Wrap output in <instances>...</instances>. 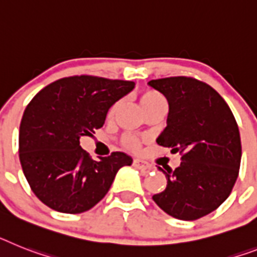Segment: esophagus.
Masks as SVG:
<instances>
[{
    "mask_svg": "<svg viewBox=\"0 0 257 257\" xmlns=\"http://www.w3.org/2000/svg\"><path fill=\"white\" fill-rule=\"evenodd\" d=\"M133 163H135L136 167H139L140 170H150V166H149L146 162L141 161V159H135Z\"/></svg>",
    "mask_w": 257,
    "mask_h": 257,
    "instance_id": "esophagus-1",
    "label": "esophagus"
}]
</instances>
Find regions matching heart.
Here are the masks:
<instances>
[{
  "label": "heart",
  "mask_w": 257,
  "mask_h": 257,
  "mask_svg": "<svg viewBox=\"0 0 257 257\" xmlns=\"http://www.w3.org/2000/svg\"><path fill=\"white\" fill-rule=\"evenodd\" d=\"M140 102H141L142 108L145 109L146 112H149L150 109L155 108V107H158L161 104H166V100L165 98L159 94L158 91H155V90H152V88H148V90H144L141 92V95H140ZM118 107V103H116L113 107L111 108L109 113H115V111L117 109ZM124 145L126 146L128 149H132V150H136V149L139 148V141L135 139V137H125L124 139Z\"/></svg>",
  "instance_id": "1"
}]
</instances>
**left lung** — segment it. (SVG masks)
Returning a JSON list of instances; mask_svg holds the SVG:
<instances>
[{"label": "left lung", "mask_w": 257, "mask_h": 257, "mask_svg": "<svg viewBox=\"0 0 257 257\" xmlns=\"http://www.w3.org/2000/svg\"><path fill=\"white\" fill-rule=\"evenodd\" d=\"M148 85L169 102L167 126L157 142L182 154L175 170L158 167L167 187L153 200L174 218L195 221L215 210L231 193L242 158L238 124L223 98L204 82L170 77Z\"/></svg>", "instance_id": "obj_1"}]
</instances>
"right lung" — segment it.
I'll return each instance as SVG.
<instances>
[{"label":"right lung","mask_w":257,"mask_h":257,"mask_svg":"<svg viewBox=\"0 0 257 257\" xmlns=\"http://www.w3.org/2000/svg\"><path fill=\"white\" fill-rule=\"evenodd\" d=\"M133 88L132 81L74 75L34 96L19 128V161L43 204L60 213L86 212L107 195L118 170L132 165L121 152L94 161L79 139L102 128L108 109Z\"/></svg>","instance_id":"add662e5"}]
</instances>
